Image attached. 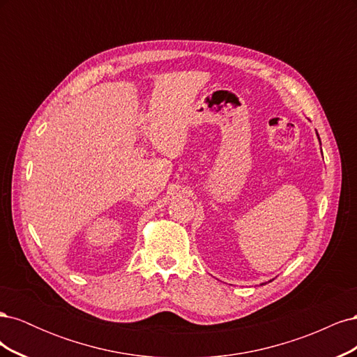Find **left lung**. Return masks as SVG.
<instances>
[{
	"instance_id": "left-lung-1",
	"label": "left lung",
	"mask_w": 357,
	"mask_h": 357,
	"mask_svg": "<svg viewBox=\"0 0 357 357\" xmlns=\"http://www.w3.org/2000/svg\"><path fill=\"white\" fill-rule=\"evenodd\" d=\"M317 135H319V134H317ZM319 139H320V138H319Z\"/></svg>"
}]
</instances>
